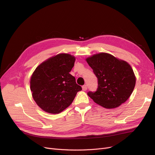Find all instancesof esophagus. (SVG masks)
<instances>
[{
	"label": "esophagus",
	"instance_id": "esophagus-1",
	"mask_svg": "<svg viewBox=\"0 0 155 155\" xmlns=\"http://www.w3.org/2000/svg\"><path fill=\"white\" fill-rule=\"evenodd\" d=\"M82 90L84 91H85L87 90V85H84L82 86Z\"/></svg>",
	"mask_w": 155,
	"mask_h": 155
}]
</instances>
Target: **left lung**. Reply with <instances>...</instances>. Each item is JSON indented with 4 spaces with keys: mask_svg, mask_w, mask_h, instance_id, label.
I'll return each instance as SVG.
<instances>
[{
    "mask_svg": "<svg viewBox=\"0 0 155 155\" xmlns=\"http://www.w3.org/2000/svg\"><path fill=\"white\" fill-rule=\"evenodd\" d=\"M98 80L95 92L87 95L97 104L106 109L119 107L131 95L136 77L131 67L125 61L101 53L86 59Z\"/></svg>",
    "mask_w": 155,
    "mask_h": 155,
    "instance_id": "obj_1",
    "label": "left lung"
}]
</instances>
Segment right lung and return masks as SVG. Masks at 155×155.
Segmentation results:
<instances>
[{"label":"right lung","instance_id":"1","mask_svg":"<svg viewBox=\"0 0 155 155\" xmlns=\"http://www.w3.org/2000/svg\"><path fill=\"white\" fill-rule=\"evenodd\" d=\"M75 58L69 54H58L40 64L30 81L32 95L38 106L51 114L62 112L82 91L75 78L70 74Z\"/></svg>","mask_w":155,"mask_h":155}]
</instances>
